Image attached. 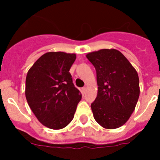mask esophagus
<instances>
[{"label": "esophagus", "instance_id": "esophagus-1", "mask_svg": "<svg viewBox=\"0 0 160 160\" xmlns=\"http://www.w3.org/2000/svg\"><path fill=\"white\" fill-rule=\"evenodd\" d=\"M87 91V88L86 87H83V88H82V92H83V93H85V92Z\"/></svg>", "mask_w": 160, "mask_h": 160}]
</instances>
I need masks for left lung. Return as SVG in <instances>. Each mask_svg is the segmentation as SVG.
Listing matches in <instances>:
<instances>
[{"label": "left lung", "instance_id": "left-lung-1", "mask_svg": "<svg viewBox=\"0 0 160 160\" xmlns=\"http://www.w3.org/2000/svg\"><path fill=\"white\" fill-rule=\"evenodd\" d=\"M87 58L95 67L98 85L97 98L90 105L93 118L103 128H119L128 120L138 102V73L116 49L93 52Z\"/></svg>", "mask_w": 160, "mask_h": 160}]
</instances>
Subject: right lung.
Masks as SVG:
<instances>
[{
	"label": "right lung",
	"instance_id": "add662e5",
	"mask_svg": "<svg viewBox=\"0 0 160 160\" xmlns=\"http://www.w3.org/2000/svg\"><path fill=\"white\" fill-rule=\"evenodd\" d=\"M75 54L50 52L42 55L27 73L25 97L38 120L52 129L70 123L82 95L69 72Z\"/></svg>",
	"mask_w": 160,
	"mask_h": 160
}]
</instances>
